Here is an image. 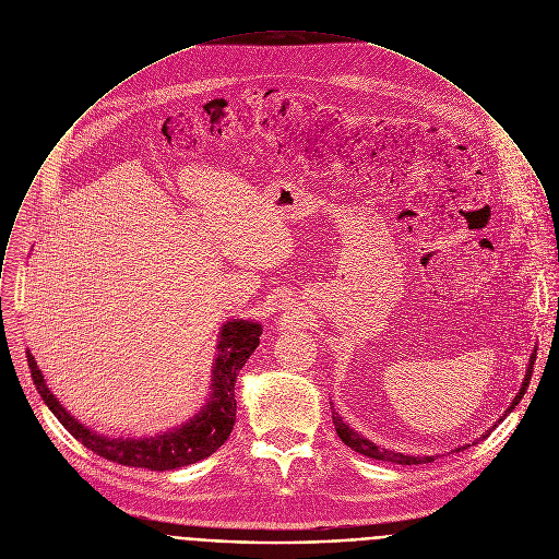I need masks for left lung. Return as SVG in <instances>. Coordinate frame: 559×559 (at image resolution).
I'll return each instance as SVG.
<instances>
[{"mask_svg":"<svg viewBox=\"0 0 559 559\" xmlns=\"http://www.w3.org/2000/svg\"><path fill=\"white\" fill-rule=\"evenodd\" d=\"M534 360H536V352L532 354V358H530V367H527V372H525V379H523V388L519 390V394L514 396V401H512V405L506 409V414L499 418V423L521 403V399H523V394H525V390H527V385H530V379H532V371H534ZM332 418H334V425H336V433L341 436V440L347 444V447H352L354 451H358V453H362V455H367V457H372V460H383V462H392V464H405V466H412V464H427V462H433V457L431 455H423V457H416V455H403V453H394V451H388V449H381V447H377L374 442L371 440H367L365 436H360L356 429H352L345 420H343V416L336 412V409H332ZM497 427V425H495ZM492 427V429H495ZM492 429H488L486 433H481V440L484 438H488L490 436V431ZM479 442V440H477ZM477 442H473V444H477ZM471 444H464V447H457L455 451H464V449H468Z\"/></svg>","mask_w":559,"mask_h":559,"instance_id":"obj_1","label":"left lung"}]
</instances>
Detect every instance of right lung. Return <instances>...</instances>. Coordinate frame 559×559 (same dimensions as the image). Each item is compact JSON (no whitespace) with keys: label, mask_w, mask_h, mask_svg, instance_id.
Returning a JSON list of instances; mask_svg holds the SVG:
<instances>
[{"label":"right lung","mask_w":559,"mask_h":559,"mask_svg":"<svg viewBox=\"0 0 559 559\" xmlns=\"http://www.w3.org/2000/svg\"><path fill=\"white\" fill-rule=\"evenodd\" d=\"M260 334L262 328L253 321H227L218 334L207 403L185 425L150 438H108L91 431L80 420H75L51 394L32 354H27V367L45 405L53 412L62 427L86 449L123 466L174 471L205 460L229 438L236 423L234 383L238 371L260 345Z\"/></svg>","instance_id":"1"}]
</instances>
